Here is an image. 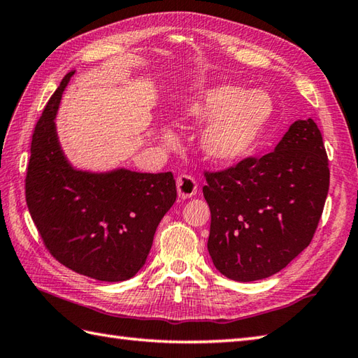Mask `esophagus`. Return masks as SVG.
<instances>
[{"label": "esophagus", "mask_w": 358, "mask_h": 358, "mask_svg": "<svg viewBox=\"0 0 358 358\" xmlns=\"http://www.w3.org/2000/svg\"><path fill=\"white\" fill-rule=\"evenodd\" d=\"M196 189H199V185L192 175L183 173L177 178V191L181 199H191L196 194Z\"/></svg>", "instance_id": "esophagus-1"}]
</instances>
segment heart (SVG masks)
<instances>
[{
    "mask_svg": "<svg viewBox=\"0 0 358 358\" xmlns=\"http://www.w3.org/2000/svg\"><path fill=\"white\" fill-rule=\"evenodd\" d=\"M272 115V101L262 90L222 85L208 90L187 108L195 123H212L203 135V150L214 162L245 157L260 138Z\"/></svg>",
    "mask_w": 358,
    "mask_h": 358,
    "instance_id": "obj_1",
    "label": "heart"
}]
</instances>
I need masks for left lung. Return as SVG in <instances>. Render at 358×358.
<instances>
[{
  "mask_svg": "<svg viewBox=\"0 0 358 358\" xmlns=\"http://www.w3.org/2000/svg\"><path fill=\"white\" fill-rule=\"evenodd\" d=\"M204 177L209 255L235 281L271 277L306 249L329 191L328 155L310 118L292 123L271 154Z\"/></svg>",
  "mask_w": 358,
  "mask_h": 358,
  "instance_id": "obj_1",
  "label": "left lung"
}]
</instances>
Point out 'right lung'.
I'll return each mask as SVG.
<instances>
[{
    "instance_id": "obj_1",
    "label": "right lung",
    "mask_w": 358,
    "mask_h": 358,
    "mask_svg": "<svg viewBox=\"0 0 358 358\" xmlns=\"http://www.w3.org/2000/svg\"><path fill=\"white\" fill-rule=\"evenodd\" d=\"M73 73L59 83L35 126L27 208L45 248L66 268L100 281H124L146 263L177 186L172 172H89L67 162L53 120Z\"/></svg>"
}]
</instances>
